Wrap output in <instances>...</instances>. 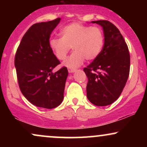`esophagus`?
<instances>
[{
  "mask_svg": "<svg viewBox=\"0 0 147 147\" xmlns=\"http://www.w3.org/2000/svg\"><path fill=\"white\" fill-rule=\"evenodd\" d=\"M76 71V69H74V68H68V72H70V73H72V72H74Z\"/></svg>",
  "mask_w": 147,
  "mask_h": 147,
  "instance_id": "1",
  "label": "esophagus"
}]
</instances>
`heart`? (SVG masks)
<instances>
[{"instance_id":"obj_1","label":"heart","mask_w":147,"mask_h":147,"mask_svg":"<svg viewBox=\"0 0 147 147\" xmlns=\"http://www.w3.org/2000/svg\"><path fill=\"white\" fill-rule=\"evenodd\" d=\"M61 37H52L49 46L59 60H64L70 48L74 50L63 65L68 68H77L87 61L95 59L100 55L104 45V34L98 27L72 23L61 30Z\"/></svg>"}]
</instances>
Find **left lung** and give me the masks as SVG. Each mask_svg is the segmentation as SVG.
<instances>
[{"label":"left lung","mask_w":147,"mask_h":147,"mask_svg":"<svg viewBox=\"0 0 147 147\" xmlns=\"http://www.w3.org/2000/svg\"><path fill=\"white\" fill-rule=\"evenodd\" d=\"M102 27L104 45L95 59L84 68L88 77L87 97L92 104L104 106L113 103L122 93L129 78L130 55L122 35L110 21H92Z\"/></svg>","instance_id":"left-lung-1"}]
</instances>
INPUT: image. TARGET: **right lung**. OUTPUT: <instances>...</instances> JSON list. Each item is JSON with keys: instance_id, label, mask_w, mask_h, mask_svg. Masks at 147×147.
I'll use <instances>...</instances> for the list:
<instances>
[{"instance_id": "1", "label": "right lung", "mask_w": 147, "mask_h": 147, "mask_svg": "<svg viewBox=\"0 0 147 147\" xmlns=\"http://www.w3.org/2000/svg\"><path fill=\"white\" fill-rule=\"evenodd\" d=\"M60 21L57 18L32 25L22 38L14 59L22 94L34 106L48 109L62 102L68 75L66 67L52 72L60 61L49 46V39Z\"/></svg>"}]
</instances>
